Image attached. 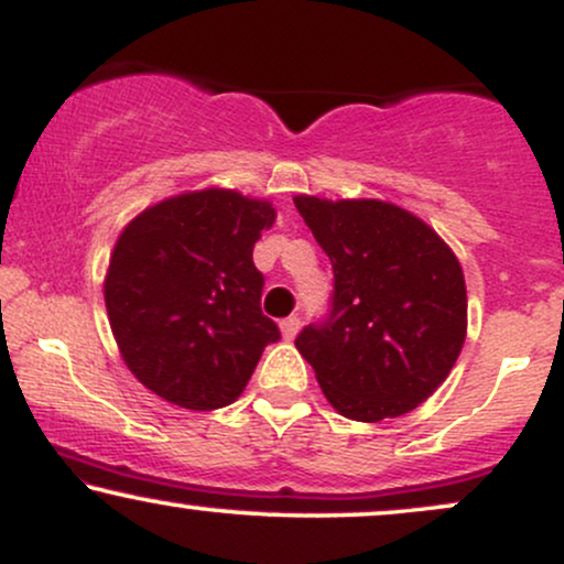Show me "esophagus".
<instances>
[{
  "instance_id": "obj_1",
  "label": "esophagus",
  "mask_w": 564,
  "mask_h": 564,
  "mask_svg": "<svg viewBox=\"0 0 564 564\" xmlns=\"http://www.w3.org/2000/svg\"><path fill=\"white\" fill-rule=\"evenodd\" d=\"M300 326H302V321L296 318V315H289V318H283V321H281L283 339H294V336L300 334Z\"/></svg>"
}]
</instances>
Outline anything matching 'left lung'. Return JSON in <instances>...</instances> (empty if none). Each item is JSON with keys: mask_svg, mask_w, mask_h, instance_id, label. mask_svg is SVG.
Instances as JSON below:
<instances>
[{"mask_svg": "<svg viewBox=\"0 0 564 564\" xmlns=\"http://www.w3.org/2000/svg\"><path fill=\"white\" fill-rule=\"evenodd\" d=\"M332 260L328 310L296 349L341 416H403L443 384L467 336L462 264L422 219L384 200L296 196Z\"/></svg>", "mask_w": 564, "mask_h": 564, "instance_id": "1", "label": "left lung"}]
</instances>
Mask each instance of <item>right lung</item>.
<instances>
[{"label": "right lung", "instance_id": "1", "mask_svg": "<svg viewBox=\"0 0 564 564\" xmlns=\"http://www.w3.org/2000/svg\"><path fill=\"white\" fill-rule=\"evenodd\" d=\"M268 200L200 191L161 200L127 225L106 278V307L129 371L191 411L232 403L281 339L262 313L254 243Z\"/></svg>", "mask_w": 564, "mask_h": 564}]
</instances>
